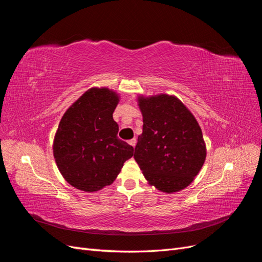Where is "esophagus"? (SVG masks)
<instances>
[{"instance_id":"obj_1","label":"esophagus","mask_w":262,"mask_h":262,"mask_svg":"<svg viewBox=\"0 0 262 262\" xmlns=\"http://www.w3.org/2000/svg\"><path fill=\"white\" fill-rule=\"evenodd\" d=\"M129 144H130L131 146H133V147H136V145H137V139L130 140V141H129Z\"/></svg>"}]
</instances>
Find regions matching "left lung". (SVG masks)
<instances>
[{
    "mask_svg": "<svg viewBox=\"0 0 262 262\" xmlns=\"http://www.w3.org/2000/svg\"><path fill=\"white\" fill-rule=\"evenodd\" d=\"M143 132L134 158L149 185L171 193L190 185L205 161V144L195 118L169 95L139 98Z\"/></svg>",
    "mask_w": 262,
    "mask_h": 262,
    "instance_id": "1",
    "label": "left lung"
}]
</instances>
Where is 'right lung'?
<instances>
[{
    "mask_svg": "<svg viewBox=\"0 0 262 262\" xmlns=\"http://www.w3.org/2000/svg\"><path fill=\"white\" fill-rule=\"evenodd\" d=\"M119 98L108 89H91L59 123L53 155L62 176L76 189L94 192L113 184L133 147L117 137L113 114Z\"/></svg>",
    "mask_w": 262,
    "mask_h": 262,
    "instance_id": "1",
    "label": "right lung"
}]
</instances>
